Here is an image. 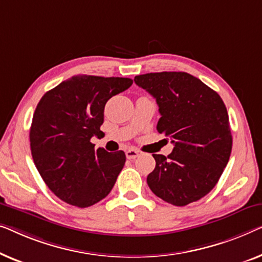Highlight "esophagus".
I'll list each match as a JSON object with an SVG mask.
<instances>
[{
  "label": "esophagus",
  "instance_id": "34e87169",
  "mask_svg": "<svg viewBox=\"0 0 262 262\" xmlns=\"http://www.w3.org/2000/svg\"><path fill=\"white\" fill-rule=\"evenodd\" d=\"M140 154H141V150L135 149V148H128L126 150L127 159H135V158H138Z\"/></svg>",
  "mask_w": 262,
  "mask_h": 262
}]
</instances>
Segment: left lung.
I'll return each instance as SVG.
<instances>
[{"label":"left lung","mask_w":262,"mask_h":262,"mask_svg":"<svg viewBox=\"0 0 262 262\" xmlns=\"http://www.w3.org/2000/svg\"><path fill=\"white\" fill-rule=\"evenodd\" d=\"M134 82L157 99L161 115L157 129L174 146L167 157L153 154L149 189L176 206L201 200L219 182L233 146L222 98L186 72L146 73Z\"/></svg>","instance_id":"8db88e82"}]
</instances>
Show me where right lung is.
I'll list each match as a JSON object with an SVG mask.
<instances>
[{
    "label": "right lung",
    "mask_w": 262,
    "mask_h": 262,
    "mask_svg": "<svg viewBox=\"0 0 262 262\" xmlns=\"http://www.w3.org/2000/svg\"><path fill=\"white\" fill-rule=\"evenodd\" d=\"M130 78L78 75L47 91L33 115L32 157L49 189L68 204L88 208L106 197L126 163L90 142L104 121V106L127 90Z\"/></svg>",
    "instance_id": "right-lung-1"
}]
</instances>
